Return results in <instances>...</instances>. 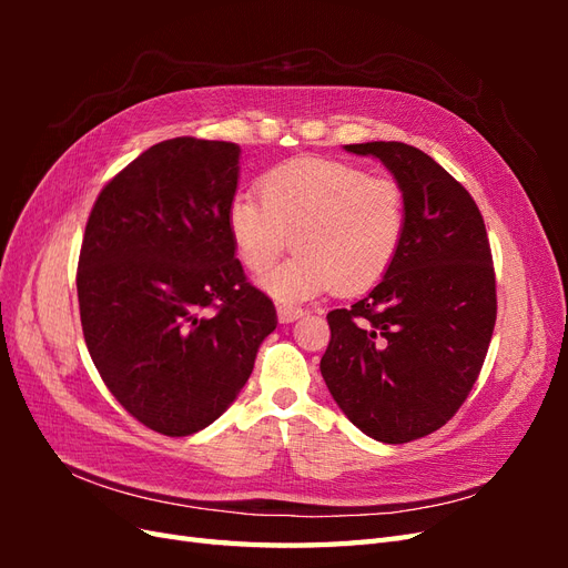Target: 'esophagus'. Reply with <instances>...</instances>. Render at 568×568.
<instances>
[{
  "mask_svg": "<svg viewBox=\"0 0 568 568\" xmlns=\"http://www.w3.org/2000/svg\"><path fill=\"white\" fill-rule=\"evenodd\" d=\"M277 317H280L282 324L296 322L298 317H303V307H298V305H280L277 307Z\"/></svg>",
  "mask_w": 568,
  "mask_h": 568,
  "instance_id": "34e87169",
  "label": "esophagus"
}]
</instances>
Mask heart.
<instances>
[{
    "mask_svg": "<svg viewBox=\"0 0 568 568\" xmlns=\"http://www.w3.org/2000/svg\"><path fill=\"white\" fill-rule=\"evenodd\" d=\"M236 255L263 274L291 244L298 253L263 286L294 303L332 286L355 294L379 282L403 246L407 201L388 175L324 159H296L261 180V201L236 194L227 209Z\"/></svg>",
    "mask_w": 568,
    "mask_h": 568,
    "instance_id": "b5f03b06",
    "label": "heart"
}]
</instances>
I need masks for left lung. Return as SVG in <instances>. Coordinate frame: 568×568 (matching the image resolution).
Masks as SVG:
<instances>
[{
	"mask_svg": "<svg viewBox=\"0 0 568 568\" xmlns=\"http://www.w3.org/2000/svg\"><path fill=\"white\" fill-rule=\"evenodd\" d=\"M346 151L390 170L407 227L384 280L326 315L320 372L359 432L409 443L455 415L484 367L497 317L490 244L471 194L424 151L403 142Z\"/></svg>",
	"mask_w": 568,
	"mask_h": 568,
	"instance_id": "obj_1",
	"label": "left lung"
}]
</instances>
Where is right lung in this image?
<instances>
[{
  "instance_id": "1",
  "label": "right lung",
  "mask_w": 568,
  "mask_h": 568,
  "mask_svg": "<svg viewBox=\"0 0 568 568\" xmlns=\"http://www.w3.org/2000/svg\"><path fill=\"white\" fill-rule=\"evenodd\" d=\"M239 153L196 136L153 144L101 189L84 227V343L113 398L163 436L213 424L277 326L227 227Z\"/></svg>"
}]
</instances>
